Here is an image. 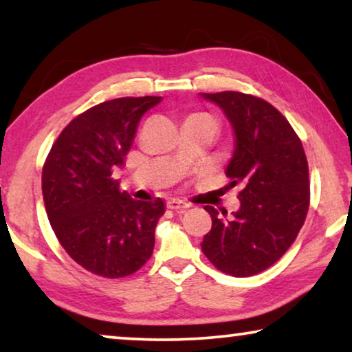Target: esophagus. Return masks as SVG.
Instances as JSON below:
<instances>
[{
  "label": "esophagus",
  "mask_w": 352,
  "mask_h": 352,
  "mask_svg": "<svg viewBox=\"0 0 352 352\" xmlns=\"http://www.w3.org/2000/svg\"><path fill=\"white\" fill-rule=\"evenodd\" d=\"M166 206L170 210H175V211H184L189 208V204H186V201L182 200H177V199H171L166 201Z\"/></svg>",
  "instance_id": "34e87169"
}]
</instances>
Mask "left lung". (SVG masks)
I'll return each mask as SVG.
<instances>
[{"instance_id":"obj_1","label":"left lung","mask_w":352,"mask_h":352,"mask_svg":"<svg viewBox=\"0 0 352 352\" xmlns=\"http://www.w3.org/2000/svg\"><path fill=\"white\" fill-rule=\"evenodd\" d=\"M232 124L234 155L226 175L242 186L240 208L224 218L213 206L201 252L221 272H263L295 242L309 210V170L302 144L288 120L266 100L237 91L200 93Z\"/></svg>"}]
</instances>
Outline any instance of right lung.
<instances>
[{"instance_id":"obj_1","label":"right lung","mask_w":352,"mask_h":352,"mask_svg":"<svg viewBox=\"0 0 352 352\" xmlns=\"http://www.w3.org/2000/svg\"><path fill=\"white\" fill-rule=\"evenodd\" d=\"M162 98H120L94 105L64 128L43 166L47 219L69 256L107 278L134 274L152 256L162 199L134 200L112 177L138 124Z\"/></svg>"}]
</instances>
